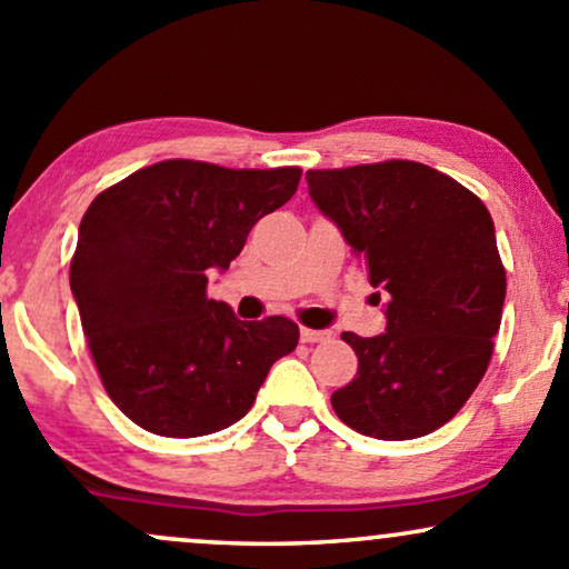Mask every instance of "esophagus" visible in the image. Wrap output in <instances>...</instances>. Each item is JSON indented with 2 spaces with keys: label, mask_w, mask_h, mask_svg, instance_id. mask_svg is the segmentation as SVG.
Returning a JSON list of instances; mask_svg holds the SVG:
<instances>
[{
  "label": "esophagus",
  "mask_w": 569,
  "mask_h": 569,
  "mask_svg": "<svg viewBox=\"0 0 569 569\" xmlns=\"http://www.w3.org/2000/svg\"><path fill=\"white\" fill-rule=\"evenodd\" d=\"M299 337H302V342H323V339L331 337V331H326V329H302V331H299Z\"/></svg>",
  "instance_id": "34e87169"
}]
</instances>
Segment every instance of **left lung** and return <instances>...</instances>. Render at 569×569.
<instances>
[{"label":"left lung","instance_id":"8db88e82","mask_svg":"<svg viewBox=\"0 0 569 569\" xmlns=\"http://www.w3.org/2000/svg\"><path fill=\"white\" fill-rule=\"evenodd\" d=\"M307 187L382 289L388 318L385 335H342L358 371L331 407L371 439L433 433L481 382L500 329L506 270L487 206L411 160L307 171Z\"/></svg>","mask_w":569,"mask_h":569}]
</instances>
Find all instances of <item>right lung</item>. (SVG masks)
Returning a JSON list of instances; mask_svg holds the SVG:
<instances>
[{
	"mask_svg": "<svg viewBox=\"0 0 569 569\" xmlns=\"http://www.w3.org/2000/svg\"><path fill=\"white\" fill-rule=\"evenodd\" d=\"M299 176L162 160L90 202L69 283L98 377L136 426L168 439L230 428L297 348L289 318L238 321L206 289L251 227L291 200Z\"/></svg>",
	"mask_w": 569,
	"mask_h": 569,
	"instance_id": "add662e5",
	"label": "right lung"
}]
</instances>
